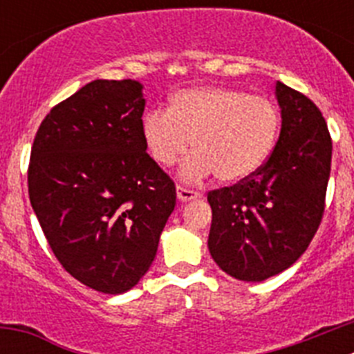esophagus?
I'll list each match as a JSON object with an SVG mask.
<instances>
[{
  "label": "esophagus",
  "mask_w": 354,
  "mask_h": 354,
  "mask_svg": "<svg viewBox=\"0 0 354 354\" xmlns=\"http://www.w3.org/2000/svg\"><path fill=\"white\" fill-rule=\"evenodd\" d=\"M202 193L195 192V189H189V187H184V186H177V198L180 202H187V200H193V198H200Z\"/></svg>",
  "instance_id": "1"
}]
</instances>
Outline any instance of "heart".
Wrapping results in <instances>:
<instances>
[{
  "label": "heart",
  "mask_w": 354,
  "mask_h": 354,
  "mask_svg": "<svg viewBox=\"0 0 354 354\" xmlns=\"http://www.w3.org/2000/svg\"><path fill=\"white\" fill-rule=\"evenodd\" d=\"M280 131V109L271 99L227 86H196L175 92L168 109L145 115L142 133L150 156L174 167L193 142L196 154L184 175L237 183L270 158Z\"/></svg>",
  "instance_id": "obj_1"
}]
</instances>
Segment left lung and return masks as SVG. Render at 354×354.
I'll return each mask as SVG.
<instances>
[{
  "label": "left lung",
  "mask_w": 354,
  "mask_h": 354,
  "mask_svg": "<svg viewBox=\"0 0 354 354\" xmlns=\"http://www.w3.org/2000/svg\"><path fill=\"white\" fill-rule=\"evenodd\" d=\"M282 129L268 161L234 186L207 193L209 252L225 273L262 282L303 255L324 214L331 136L321 109L277 83Z\"/></svg>",
  "instance_id": "left-lung-1"
}]
</instances>
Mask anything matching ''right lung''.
<instances>
[{"mask_svg":"<svg viewBox=\"0 0 354 354\" xmlns=\"http://www.w3.org/2000/svg\"><path fill=\"white\" fill-rule=\"evenodd\" d=\"M133 80H95L56 104L33 140L28 193L68 274L120 294L140 282L175 207V184L147 154Z\"/></svg>","mask_w":354,"mask_h":354,"instance_id":"obj_1","label":"right lung"}]
</instances>
